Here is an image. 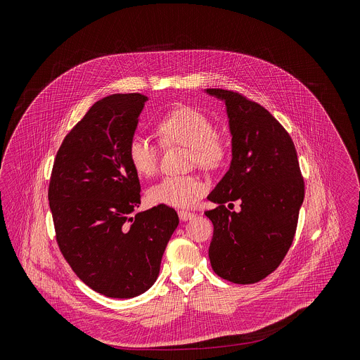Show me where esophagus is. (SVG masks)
<instances>
[{"mask_svg": "<svg viewBox=\"0 0 360 360\" xmlns=\"http://www.w3.org/2000/svg\"><path fill=\"white\" fill-rule=\"evenodd\" d=\"M177 213H179V217H180V220H183V221L191 220V219L195 216L193 212H188V210H179Z\"/></svg>", "mask_w": 360, "mask_h": 360, "instance_id": "esophagus-1", "label": "esophagus"}]
</instances>
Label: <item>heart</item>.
Returning <instances> with one entry per match:
<instances>
[{
	"mask_svg": "<svg viewBox=\"0 0 360 360\" xmlns=\"http://www.w3.org/2000/svg\"><path fill=\"white\" fill-rule=\"evenodd\" d=\"M162 146L190 148V162L204 169L219 167L229 154V144L214 131L213 122L201 110L177 106L165 113L155 126ZM133 169L143 177L153 176L159 163V147L144 136H134L127 148ZM205 183L193 174L166 176L148 190V198L156 205L188 207L204 195Z\"/></svg>",
	"mask_w": 360,
	"mask_h": 360,
	"instance_id": "1",
	"label": "heart"
}]
</instances>
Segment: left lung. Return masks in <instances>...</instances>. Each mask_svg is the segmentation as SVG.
Listing matches in <instances>:
<instances>
[{
	"label": "left lung",
	"mask_w": 360,
	"mask_h": 360,
	"mask_svg": "<svg viewBox=\"0 0 360 360\" xmlns=\"http://www.w3.org/2000/svg\"><path fill=\"white\" fill-rule=\"evenodd\" d=\"M206 94L226 103L231 163L207 200L213 223L209 259L213 271L236 284L263 280L287 255L305 197L295 146L278 120L262 105L221 89ZM240 200V212L229 211Z\"/></svg>",
	"instance_id": "8db88e82"
}]
</instances>
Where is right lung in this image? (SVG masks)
<instances>
[{"mask_svg":"<svg viewBox=\"0 0 360 360\" xmlns=\"http://www.w3.org/2000/svg\"><path fill=\"white\" fill-rule=\"evenodd\" d=\"M148 97L112 94L68 133L53 160L49 201L56 243L77 277L109 298L153 287L179 226L170 206L134 212L140 180L127 148Z\"/></svg>","mask_w":360,"mask_h":360,"instance_id":"1","label":"right lung"}]
</instances>
